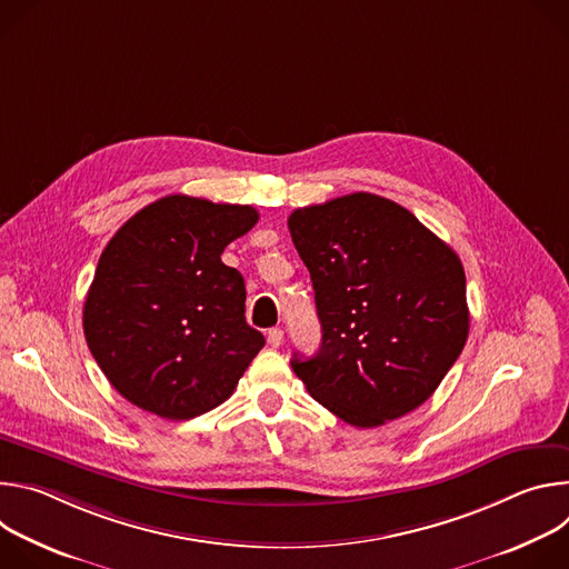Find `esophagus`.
I'll return each instance as SVG.
<instances>
[{
  "label": "esophagus",
  "instance_id": "1",
  "mask_svg": "<svg viewBox=\"0 0 569 569\" xmlns=\"http://www.w3.org/2000/svg\"><path fill=\"white\" fill-rule=\"evenodd\" d=\"M268 345H270L272 349H279V347L283 345V331H281V329H270V331H268Z\"/></svg>",
  "mask_w": 569,
  "mask_h": 569
}]
</instances>
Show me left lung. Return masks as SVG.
I'll return each mask as SVG.
<instances>
[{
  "instance_id": "left-lung-1",
  "label": "left lung",
  "mask_w": 569,
  "mask_h": 569,
  "mask_svg": "<svg viewBox=\"0 0 569 569\" xmlns=\"http://www.w3.org/2000/svg\"><path fill=\"white\" fill-rule=\"evenodd\" d=\"M288 229L321 323L319 351L290 360L310 396L356 428L417 410L468 338L455 250L412 211L362 191L295 209Z\"/></svg>"
}]
</instances>
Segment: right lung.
<instances>
[{"instance_id":"add662e5","label":"right lung","mask_w":569,"mask_h":569,"mask_svg":"<svg viewBox=\"0 0 569 569\" xmlns=\"http://www.w3.org/2000/svg\"><path fill=\"white\" fill-rule=\"evenodd\" d=\"M259 211L167 196L106 246L83 306L88 347L112 387L169 421L224 402L266 338L246 321V281L220 261Z\"/></svg>"}]
</instances>
